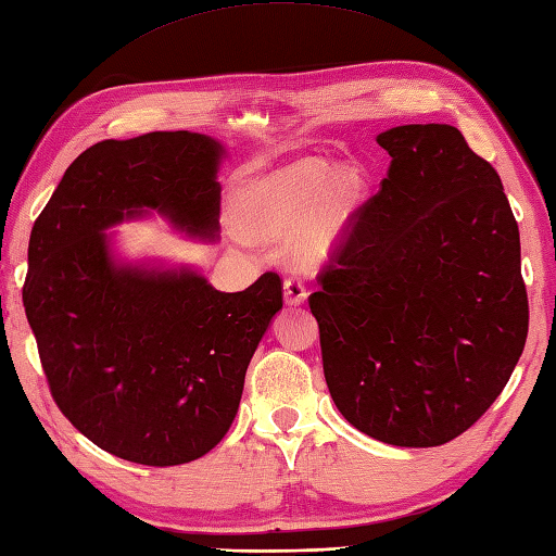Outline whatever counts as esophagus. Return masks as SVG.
<instances>
[{
	"label": "esophagus",
	"mask_w": 556,
	"mask_h": 556,
	"mask_svg": "<svg viewBox=\"0 0 556 556\" xmlns=\"http://www.w3.org/2000/svg\"><path fill=\"white\" fill-rule=\"evenodd\" d=\"M282 292H286V302L290 304V306H300V304H304L306 302V288H304V282L302 280H298V278H288L286 282H282Z\"/></svg>",
	"instance_id": "esophagus-1"
}]
</instances>
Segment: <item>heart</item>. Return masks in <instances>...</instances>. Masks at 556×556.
<instances>
[{
  "label": "heart",
  "instance_id": "heart-1",
  "mask_svg": "<svg viewBox=\"0 0 556 556\" xmlns=\"http://www.w3.org/2000/svg\"><path fill=\"white\" fill-rule=\"evenodd\" d=\"M332 174L336 164L328 159L306 156L247 185L240 197L247 230L264 240H286L306 220L298 238V254L306 258L328 254L350 228L364 197V180L356 170H344L331 184ZM320 193L325 197L320 198ZM306 215L311 218L306 219Z\"/></svg>",
  "mask_w": 556,
  "mask_h": 556
}]
</instances>
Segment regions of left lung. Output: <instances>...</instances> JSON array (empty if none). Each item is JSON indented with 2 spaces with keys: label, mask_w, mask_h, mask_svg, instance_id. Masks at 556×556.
Returning <instances> with one entry per match:
<instances>
[{
  "label": "left lung",
  "mask_w": 556,
  "mask_h": 556,
  "mask_svg": "<svg viewBox=\"0 0 556 556\" xmlns=\"http://www.w3.org/2000/svg\"><path fill=\"white\" fill-rule=\"evenodd\" d=\"M392 162L309 298L340 414L438 447L507 386L528 336L521 240L497 170L447 123L378 135Z\"/></svg>",
  "instance_id": "left-lung-1"
}]
</instances>
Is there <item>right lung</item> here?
<instances>
[{"label":"right lung","instance_id":"right-lung-1","mask_svg":"<svg viewBox=\"0 0 556 556\" xmlns=\"http://www.w3.org/2000/svg\"><path fill=\"white\" fill-rule=\"evenodd\" d=\"M224 152L190 130L97 142L30 232L23 306L49 392L85 438L132 464H188L224 440L247 366L282 309L274 270L220 292L192 268L111 254L104 230L150 212L214 238Z\"/></svg>","mask_w":556,"mask_h":556}]
</instances>
